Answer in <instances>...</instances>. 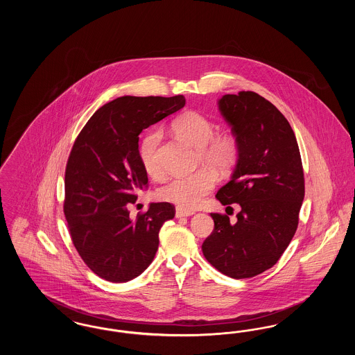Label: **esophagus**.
I'll list each match as a JSON object with an SVG mask.
<instances>
[{
	"mask_svg": "<svg viewBox=\"0 0 355 355\" xmlns=\"http://www.w3.org/2000/svg\"><path fill=\"white\" fill-rule=\"evenodd\" d=\"M193 214H194L193 211H187V210H184V209H181V207H177V210H175V217H177V218L190 217V216H193Z\"/></svg>",
	"mask_w": 355,
	"mask_h": 355,
	"instance_id": "obj_1",
	"label": "esophagus"
}]
</instances>
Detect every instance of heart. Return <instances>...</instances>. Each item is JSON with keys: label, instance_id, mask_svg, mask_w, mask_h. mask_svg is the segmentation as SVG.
<instances>
[{"label": "heart", "instance_id": "obj_1", "mask_svg": "<svg viewBox=\"0 0 355 355\" xmlns=\"http://www.w3.org/2000/svg\"><path fill=\"white\" fill-rule=\"evenodd\" d=\"M173 130L194 149L197 165L226 174L233 169L239 158V142L233 135H217L213 121L197 112H186L174 119ZM159 132L145 135L139 144V159L150 177L161 174L157 149L161 141ZM209 169H201L186 177H175L159 190L162 200L174 203L184 210H193L202 202L203 197L214 187L216 175Z\"/></svg>", "mask_w": 355, "mask_h": 355}]
</instances>
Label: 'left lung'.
Returning a JSON list of instances; mask_svg holds the SVG:
<instances>
[{"label":"left lung","instance_id":"obj_1","mask_svg":"<svg viewBox=\"0 0 355 355\" xmlns=\"http://www.w3.org/2000/svg\"><path fill=\"white\" fill-rule=\"evenodd\" d=\"M218 109L239 142V158L216 197L226 206L238 203L241 211L236 223L210 214L214 230L202 252L222 274L252 278L274 266L295 234L304 197L302 161L288 121L259 94H225Z\"/></svg>","mask_w":355,"mask_h":355}]
</instances>
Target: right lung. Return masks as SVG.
<instances>
[{
	"instance_id": "1",
	"label": "right lung",
	"mask_w": 355,
	"mask_h": 355,
	"mask_svg": "<svg viewBox=\"0 0 355 355\" xmlns=\"http://www.w3.org/2000/svg\"><path fill=\"white\" fill-rule=\"evenodd\" d=\"M184 96H125L103 105L77 137L65 171L64 213L87 268L109 282H128L152 263L159 230L173 220L169 202L150 203L135 220L129 203L148 189L141 132L185 106Z\"/></svg>"
}]
</instances>
